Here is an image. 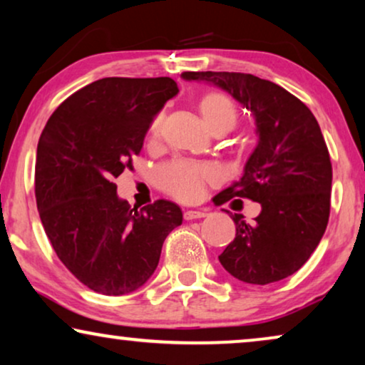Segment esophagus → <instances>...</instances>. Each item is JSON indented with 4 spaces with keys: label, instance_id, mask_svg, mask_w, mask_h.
<instances>
[{
    "label": "esophagus",
    "instance_id": "obj_1",
    "mask_svg": "<svg viewBox=\"0 0 365 365\" xmlns=\"http://www.w3.org/2000/svg\"><path fill=\"white\" fill-rule=\"evenodd\" d=\"M201 217H206V211H186L184 212V219L186 221H192V219H201Z\"/></svg>",
    "mask_w": 365,
    "mask_h": 365
}]
</instances>
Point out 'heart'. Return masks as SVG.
<instances>
[{
	"instance_id": "1",
	"label": "heart",
	"mask_w": 365,
	"mask_h": 365,
	"mask_svg": "<svg viewBox=\"0 0 365 365\" xmlns=\"http://www.w3.org/2000/svg\"><path fill=\"white\" fill-rule=\"evenodd\" d=\"M199 114L209 131L226 129L229 133L236 126L237 113L231 99L221 93H207L199 99ZM161 131V116L153 121L151 138H158ZM217 174L207 164L174 161L159 171V184L164 191L181 201H197L202 197L206 184L214 182Z\"/></svg>"
}]
</instances>
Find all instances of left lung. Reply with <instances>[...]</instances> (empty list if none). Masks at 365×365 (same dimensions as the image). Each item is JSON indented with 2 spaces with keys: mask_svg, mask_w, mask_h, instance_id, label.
Wrapping results in <instances>:
<instances>
[{
  "mask_svg": "<svg viewBox=\"0 0 365 365\" xmlns=\"http://www.w3.org/2000/svg\"><path fill=\"white\" fill-rule=\"evenodd\" d=\"M182 79L221 88L256 123L257 144L242 178L214 199L224 204L247 197L261 204V214L254 224L234 214L236 237L219 262L246 284L289 277L316 251L331 211L332 166L317 119L286 89L252 74L197 71Z\"/></svg>",
  "mask_w": 365,
  "mask_h": 365,
  "instance_id": "obj_1",
  "label": "left lung"
}]
</instances>
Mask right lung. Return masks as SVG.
Wrapping results in <instances>:
<instances>
[{"instance_id": "add662e5", "label": "right lung", "mask_w": 365, "mask_h": 365, "mask_svg": "<svg viewBox=\"0 0 365 365\" xmlns=\"http://www.w3.org/2000/svg\"><path fill=\"white\" fill-rule=\"evenodd\" d=\"M179 88L171 78H103L51 114L36 151L39 217L61 262L94 292L138 291L156 271L164 239L182 224L178 204L159 199L141 211L113 182L156 114Z\"/></svg>"}]
</instances>
